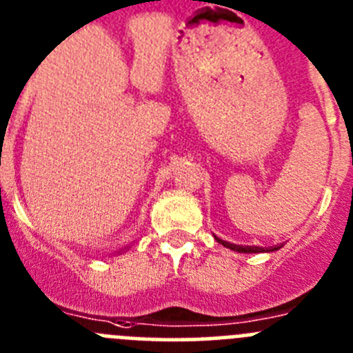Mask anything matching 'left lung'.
I'll return each instance as SVG.
<instances>
[{
    "instance_id": "obj_1",
    "label": "left lung",
    "mask_w": 353,
    "mask_h": 353,
    "mask_svg": "<svg viewBox=\"0 0 353 353\" xmlns=\"http://www.w3.org/2000/svg\"><path fill=\"white\" fill-rule=\"evenodd\" d=\"M219 240V238H216ZM219 243L224 245L225 248H231L234 252H240V254H257V252H263V248L259 247H243V245H234V243H228L224 240H219ZM271 250H276V248H271Z\"/></svg>"
}]
</instances>
